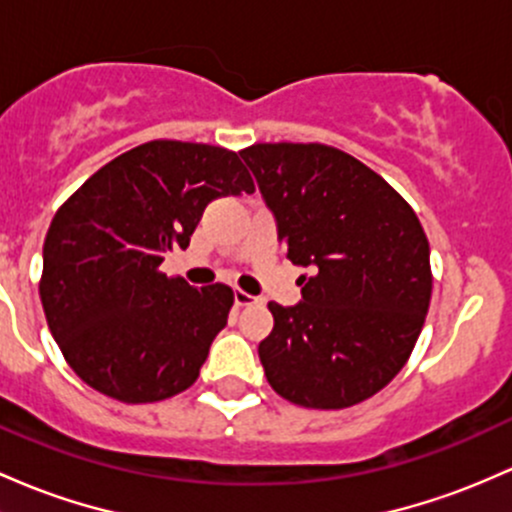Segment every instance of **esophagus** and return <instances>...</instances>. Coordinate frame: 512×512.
Masks as SVG:
<instances>
[{"label": "esophagus", "mask_w": 512, "mask_h": 512, "mask_svg": "<svg viewBox=\"0 0 512 512\" xmlns=\"http://www.w3.org/2000/svg\"><path fill=\"white\" fill-rule=\"evenodd\" d=\"M252 303H262V299L260 296H252V294H247V291H243V289H235V306H252Z\"/></svg>", "instance_id": "obj_1"}]
</instances>
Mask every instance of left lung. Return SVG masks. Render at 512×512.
Segmentation results:
<instances>
[{
	"mask_svg": "<svg viewBox=\"0 0 512 512\" xmlns=\"http://www.w3.org/2000/svg\"><path fill=\"white\" fill-rule=\"evenodd\" d=\"M303 301H269L274 328L260 362L274 391L318 411L379 393L411 357L430 308V243L406 199L357 157L323 143H255L240 150Z\"/></svg>",
	"mask_w": 512,
	"mask_h": 512,
	"instance_id": "8db88e82",
	"label": "left lung"
}]
</instances>
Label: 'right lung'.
Returning <instances> with one entry per match:
<instances>
[{
	"mask_svg": "<svg viewBox=\"0 0 512 512\" xmlns=\"http://www.w3.org/2000/svg\"><path fill=\"white\" fill-rule=\"evenodd\" d=\"M255 192L238 153L150 140L106 162L60 206L43 243L48 328L84 384L121 403H155L194 384L235 296L160 272L187 250L209 201Z\"/></svg>",
	"mask_w": 512,
	"mask_h": 512,
	"instance_id": "obj_1",
	"label": "right lung"
}]
</instances>
